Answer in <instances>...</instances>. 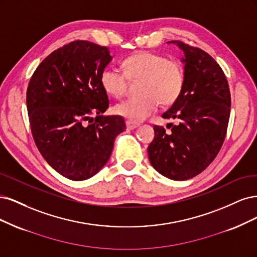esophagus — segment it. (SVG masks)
Listing matches in <instances>:
<instances>
[{
	"mask_svg": "<svg viewBox=\"0 0 257 257\" xmlns=\"http://www.w3.org/2000/svg\"><path fill=\"white\" fill-rule=\"evenodd\" d=\"M139 126H140L139 123L132 122V121H130V120H127V121H126V127H127V129H129V130H134V129L138 128Z\"/></svg>",
	"mask_w": 257,
	"mask_h": 257,
	"instance_id": "obj_1",
	"label": "esophagus"
}]
</instances>
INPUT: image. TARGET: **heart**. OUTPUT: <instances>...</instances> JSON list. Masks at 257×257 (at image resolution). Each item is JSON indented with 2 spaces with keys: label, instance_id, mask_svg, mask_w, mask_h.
Instances as JSON below:
<instances>
[{
  "label": "heart",
  "instance_id": "obj_1",
  "mask_svg": "<svg viewBox=\"0 0 257 257\" xmlns=\"http://www.w3.org/2000/svg\"><path fill=\"white\" fill-rule=\"evenodd\" d=\"M123 72L117 68H104L100 83L112 97L121 98L126 93L127 79L141 80L137 98L117 103L114 112L132 122H141L158 110L160 102L169 105L175 102L184 88L185 74L181 65L167 60L161 54L139 51L122 63Z\"/></svg>",
  "mask_w": 257,
  "mask_h": 257
}]
</instances>
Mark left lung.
Wrapping results in <instances>:
<instances>
[{
	"instance_id": "8db88e82",
	"label": "left lung",
	"mask_w": 257,
	"mask_h": 257,
	"mask_svg": "<svg viewBox=\"0 0 257 257\" xmlns=\"http://www.w3.org/2000/svg\"><path fill=\"white\" fill-rule=\"evenodd\" d=\"M184 52V88L162 114L170 132L155 126L147 153L153 168L172 180H187L202 173L216 158L225 139L230 93L224 72L212 57L198 48L173 40Z\"/></svg>"
}]
</instances>
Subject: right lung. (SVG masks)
<instances>
[{
    "label": "right lung",
    "instance_id": "add662e5",
    "mask_svg": "<svg viewBox=\"0 0 257 257\" xmlns=\"http://www.w3.org/2000/svg\"><path fill=\"white\" fill-rule=\"evenodd\" d=\"M112 59L106 47L72 41L48 55L29 83L27 106L36 146L48 164L70 180L100 171L115 138L126 129L121 116L103 115L109 99L100 76Z\"/></svg>",
    "mask_w": 257,
    "mask_h": 257
}]
</instances>
